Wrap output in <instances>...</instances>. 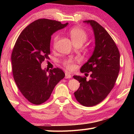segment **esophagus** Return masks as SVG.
<instances>
[{
	"label": "esophagus",
	"instance_id": "34e87169",
	"mask_svg": "<svg viewBox=\"0 0 134 134\" xmlns=\"http://www.w3.org/2000/svg\"><path fill=\"white\" fill-rule=\"evenodd\" d=\"M65 79H71V76L70 75V74H69V73H65Z\"/></svg>",
	"mask_w": 134,
	"mask_h": 134
}]
</instances>
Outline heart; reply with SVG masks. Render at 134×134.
<instances>
[{
    "label": "heart",
    "mask_w": 134,
    "mask_h": 134,
    "mask_svg": "<svg viewBox=\"0 0 134 134\" xmlns=\"http://www.w3.org/2000/svg\"><path fill=\"white\" fill-rule=\"evenodd\" d=\"M69 34L72 42L74 45L81 44L82 45L87 40V34L85 30L80 28H74L69 31ZM58 35L54 38L53 45L55 47L58 40ZM78 62L77 58H69L64 61L63 65L68 71H72L76 69V63Z\"/></svg>",
    "instance_id": "obj_1"
}]
</instances>
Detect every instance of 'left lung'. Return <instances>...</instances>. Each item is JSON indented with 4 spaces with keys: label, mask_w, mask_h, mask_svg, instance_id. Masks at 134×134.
I'll return each mask as SVG.
<instances>
[{
    "label": "left lung",
    "mask_w": 134,
    "mask_h": 134,
    "mask_svg": "<svg viewBox=\"0 0 134 134\" xmlns=\"http://www.w3.org/2000/svg\"><path fill=\"white\" fill-rule=\"evenodd\" d=\"M91 25L95 47L92 56L80 69L81 72H91V79L74 76L80 83L74 92L77 100L87 107L97 105L105 99L114 87L120 69V54L112 37L97 22L83 21Z\"/></svg>",
    "instance_id": "8db88e82"
}]
</instances>
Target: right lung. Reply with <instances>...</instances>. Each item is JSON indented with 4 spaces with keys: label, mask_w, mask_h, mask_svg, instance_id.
Wrapping results in <instances>:
<instances>
[{
    "label": "right lung",
    "mask_w": 134,
    "mask_h": 134,
    "mask_svg": "<svg viewBox=\"0 0 134 134\" xmlns=\"http://www.w3.org/2000/svg\"><path fill=\"white\" fill-rule=\"evenodd\" d=\"M67 25L48 19L36 20L22 31L13 47L11 61L14 80L23 96L34 105L46 102L64 77L62 69L48 71L42 70L41 64L49 58L51 35Z\"/></svg>",
    "instance_id": "right-lung-1"
}]
</instances>
